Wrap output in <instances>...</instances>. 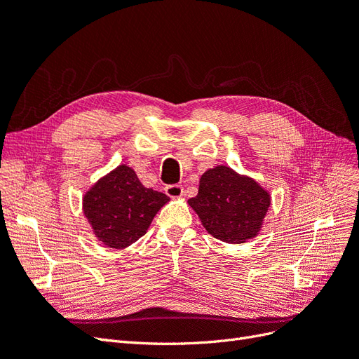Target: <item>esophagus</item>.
<instances>
[{
	"label": "esophagus",
	"instance_id": "obj_1",
	"mask_svg": "<svg viewBox=\"0 0 359 359\" xmlns=\"http://www.w3.org/2000/svg\"><path fill=\"white\" fill-rule=\"evenodd\" d=\"M165 193L169 198H181L184 194V187L180 184H170V186L165 187Z\"/></svg>",
	"mask_w": 359,
	"mask_h": 359
}]
</instances>
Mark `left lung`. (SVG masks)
Wrapping results in <instances>:
<instances>
[{
  "label": "left lung",
  "mask_w": 359,
  "mask_h": 359,
  "mask_svg": "<svg viewBox=\"0 0 359 359\" xmlns=\"http://www.w3.org/2000/svg\"><path fill=\"white\" fill-rule=\"evenodd\" d=\"M271 196L253 180L227 166L206 170L196 198L189 205L210 235L229 244H243L262 227Z\"/></svg>",
  "instance_id": "obj_1"
}]
</instances>
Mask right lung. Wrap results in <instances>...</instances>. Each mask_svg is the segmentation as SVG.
Returning <instances> with one entry per match:
<instances>
[{
	"label": "right lung",
	"mask_w": 359,
	"mask_h": 359,
	"mask_svg": "<svg viewBox=\"0 0 359 359\" xmlns=\"http://www.w3.org/2000/svg\"><path fill=\"white\" fill-rule=\"evenodd\" d=\"M168 201L165 193L144 187L132 168L119 165L86 191L83 214L99 241L126 248L147 233Z\"/></svg>",
	"instance_id": "obj_1"
}]
</instances>
